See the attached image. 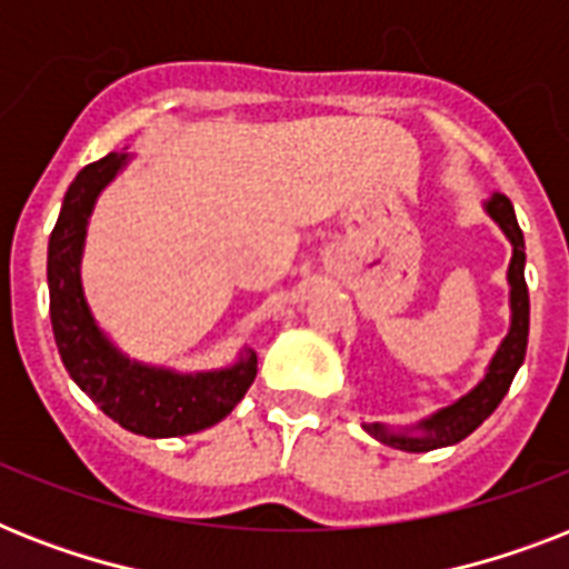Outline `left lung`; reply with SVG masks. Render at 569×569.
<instances>
[{
    "label": "left lung",
    "mask_w": 569,
    "mask_h": 569,
    "mask_svg": "<svg viewBox=\"0 0 569 569\" xmlns=\"http://www.w3.org/2000/svg\"><path fill=\"white\" fill-rule=\"evenodd\" d=\"M485 209L502 227V232L508 236L513 248L511 266H508V286H511V328H508V337L502 339V346L496 348L485 378L478 380L467 396H460L455 405L442 407V410L431 413L422 422H416L413 428H405V431H389L387 425L366 422V431L372 433L375 440L383 442V446H392V449L401 451H431L460 442L499 407V401H502L508 387H511L513 375H517V369L526 360V346H529L526 241H522V230L508 197L493 194L485 203Z\"/></svg>",
    "instance_id": "8db88e82"
}]
</instances>
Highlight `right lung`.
I'll return each instance as SVG.
<instances>
[{
	"label": "right lung",
	"instance_id": "add662e5",
	"mask_svg": "<svg viewBox=\"0 0 569 569\" xmlns=\"http://www.w3.org/2000/svg\"><path fill=\"white\" fill-rule=\"evenodd\" d=\"M127 162L129 153H109L76 173L67 189L49 236V319L61 363L102 413L141 437H186L212 428L239 405L257 378V355L244 348L227 369L182 375L129 360L93 321L79 274L88 218Z\"/></svg>",
	"mask_w": 569,
	"mask_h": 569
}]
</instances>
